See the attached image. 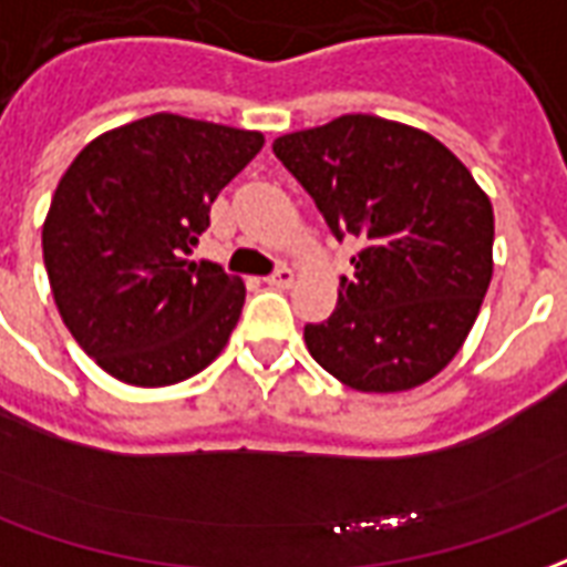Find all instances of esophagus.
Listing matches in <instances>:
<instances>
[{"label": "esophagus", "instance_id": "esophagus-1", "mask_svg": "<svg viewBox=\"0 0 567 567\" xmlns=\"http://www.w3.org/2000/svg\"><path fill=\"white\" fill-rule=\"evenodd\" d=\"M267 285L270 288H291L295 285V270L291 267H279V270L267 276Z\"/></svg>", "mask_w": 567, "mask_h": 567}]
</instances>
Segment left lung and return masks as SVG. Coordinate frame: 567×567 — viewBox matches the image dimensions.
Returning a JSON list of instances; mask_svg holds the SVG:
<instances>
[{
    "mask_svg": "<svg viewBox=\"0 0 567 567\" xmlns=\"http://www.w3.org/2000/svg\"><path fill=\"white\" fill-rule=\"evenodd\" d=\"M272 153L337 240L358 237L354 276L309 354L363 393L412 390L463 348L493 279V207L433 134L369 113L282 134Z\"/></svg>",
    "mask_w": 567,
    "mask_h": 567,
    "instance_id": "8db88e82",
    "label": "left lung"
}]
</instances>
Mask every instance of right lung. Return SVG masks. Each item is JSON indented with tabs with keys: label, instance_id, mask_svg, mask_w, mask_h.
<instances>
[{
	"label": "right lung",
	"instance_id": "obj_1",
	"mask_svg": "<svg viewBox=\"0 0 567 567\" xmlns=\"http://www.w3.org/2000/svg\"><path fill=\"white\" fill-rule=\"evenodd\" d=\"M261 146V132L153 113L95 137L62 174L44 267L71 337L113 379L165 388L219 358L246 285L188 255Z\"/></svg>",
	"mask_w": 567,
	"mask_h": 567
}]
</instances>
